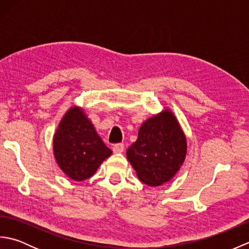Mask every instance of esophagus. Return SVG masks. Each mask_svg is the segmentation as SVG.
<instances>
[{"mask_svg": "<svg viewBox=\"0 0 249 249\" xmlns=\"http://www.w3.org/2000/svg\"><path fill=\"white\" fill-rule=\"evenodd\" d=\"M112 151H113L114 153H122V152H124V145L122 144V143L115 144V145H113V147H112Z\"/></svg>", "mask_w": 249, "mask_h": 249, "instance_id": "esophagus-1", "label": "esophagus"}]
</instances>
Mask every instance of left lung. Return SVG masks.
Returning a JSON list of instances; mask_svg holds the SVG:
<instances>
[{"instance_id": "obj_1", "label": "left lung", "mask_w": 249, "mask_h": 249, "mask_svg": "<svg viewBox=\"0 0 249 249\" xmlns=\"http://www.w3.org/2000/svg\"><path fill=\"white\" fill-rule=\"evenodd\" d=\"M186 152V137L172 111L165 109L142 123L126 156L141 182L160 186L178 173Z\"/></svg>"}]
</instances>
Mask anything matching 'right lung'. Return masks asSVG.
<instances>
[{"mask_svg": "<svg viewBox=\"0 0 249 249\" xmlns=\"http://www.w3.org/2000/svg\"><path fill=\"white\" fill-rule=\"evenodd\" d=\"M53 154L65 176L80 182L91 178L112 151L106 146L83 109L73 106L55 130Z\"/></svg>", "mask_w": 249, "mask_h": 249, "instance_id": "right-lung-1", "label": "right lung"}]
</instances>
